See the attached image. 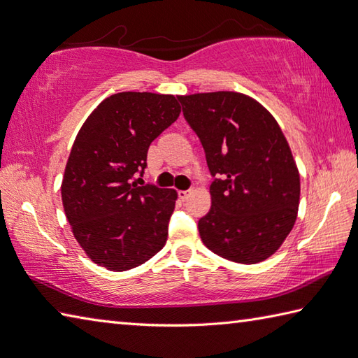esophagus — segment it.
Wrapping results in <instances>:
<instances>
[{
    "label": "esophagus",
    "mask_w": 358,
    "mask_h": 358,
    "mask_svg": "<svg viewBox=\"0 0 358 358\" xmlns=\"http://www.w3.org/2000/svg\"><path fill=\"white\" fill-rule=\"evenodd\" d=\"M189 191H178V196H180V200L181 201H185V200H187V196H189Z\"/></svg>",
    "instance_id": "obj_1"
}]
</instances>
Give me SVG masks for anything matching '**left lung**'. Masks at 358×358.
I'll use <instances>...</instances> for the list:
<instances>
[{"instance_id": "obj_1", "label": "left lung", "mask_w": 358, "mask_h": 358, "mask_svg": "<svg viewBox=\"0 0 358 358\" xmlns=\"http://www.w3.org/2000/svg\"><path fill=\"white\" fill-rule=\"evenodd\" d=\"M212 177V206L199 222L204 246L241 264L260 263L292 231L300 173L271 112L240 92L180 95Z\"/></svg>"}]
</instances>
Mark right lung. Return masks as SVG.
I'll return each instance as SVG.
<instances>
[{"mask_svg": "<svg viewBox=\"0 0 358 358\" xmlns=\"http://www.w3.org/2000/svg\"><path fill=\"white\" fill-rule=\"evenodd\" d=\"M177 96L120 92L90 113L73 141L62 199L73 237L94 263L127 271L163 249L177 191L136 186L150 143L178 118Z\"/></svg>", "mask_w": 358, "mask_h": 358, "instance_id": "right-lung-1", "label": "right lung"}]
</instances>
